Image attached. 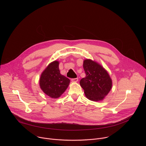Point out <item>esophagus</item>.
I'll use <instances>...</instances> for the list:
<instances>
[{
  "mask_svg": "<svg viewBox=\"0 0 146 146\" xmlns=\"http://www.w3.org/2000/svg\"><path fill=\"white\" fill-rule=\"evenodd\" d=\"M71 81L73 82H77L78 81V78H74L71 79Z\"/></svg>",
  "mask_w": 146,
  "mask_h": 146,
  "instance_id": "1",
  "label": "esophagus"
}]
</instances>
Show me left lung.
Instances as JSON below:
<instances>
[{
	"label": "left lung",
	"instance_id": "1",
	"mask_svg": "<svg viewBox=\"0 0 146 146\" xmlns=\"http://www.w3.org/2000/svg\"><path fill=\"white\" fill-rule=\"evenodd\" d=\"M83 68L86 76L80 81L86 97L93 101L102 100L110 91L112 80L108 72L99 64L85 60Z\"/></svg>",
	"mask_w": 146,
	"mask_h": 146
}]
</instances>
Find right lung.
Masks as SVG:
<instances>
[{"instance_id": "1", "label": "right lung", "mask_w": 146, "mask_h": 146, "mask_svg": "<svg viewBox=\"0 0 146 146\" xmlns=\"http://www.w3.org/2000/svg\"><path fill=\"white\" fill-rule=\"evenodd\" d=\"M59 62L50 63L42 72L40 79L42 90L51 98H57L62 94L68 87L70 80L61 75L59 70Z\"/></svg>"}]
</instances>
